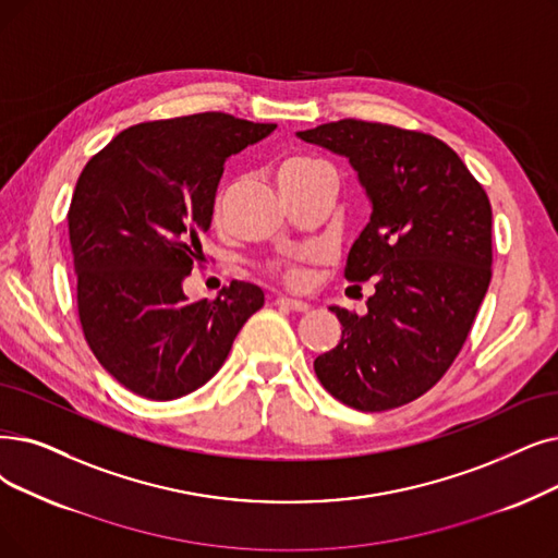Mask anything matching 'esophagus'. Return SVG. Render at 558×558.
Masks as SVG:
<instances>
[{
    "label": "esophagus",
    "mask_w": 558,
    "mask_h": 558,
    "mask_svg": "<svg viewBox=\"0 0 558 558\" xmlns=\"http://www.w3.org/2000/svg\"><path fill=\"white\" fill-rule=\"evenodd\" d=\"M276 305L282 307V310H292V312H307L310 305L305 301H299V299H289V296H278L276 299Z\"/></svg>",
    "instance_id": "1"
}]
</instances>
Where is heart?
<instances>
[{
	"mask_svg": "<svg viewBox=\"0 0 558 558\" xmlns=\"http://www.w3.org/2000/svg\"><path fill=\"white\" fill-rule=\"evenodd\" d=\"M317 166H324V163L317 161V159H312V157H303V155L287 157L278 166V182L289 180V178H296V175H303V173L312 171V168H317ZM284 278L289 282H301L303 280V271L299 269L296 264H289V266H284Z\"/></svg>",
	"mask_w": 558,
	"mask_h": 558,
	"instance_id": "b5f03b06",
	"label": "heart"
}]
</instances>
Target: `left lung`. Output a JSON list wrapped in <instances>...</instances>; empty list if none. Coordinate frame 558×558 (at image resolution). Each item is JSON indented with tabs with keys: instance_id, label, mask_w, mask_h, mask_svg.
<instances>
[{
	"instance_id": "8db88e82",
	"label": "left lung",
	"mask_w": 558,
	"mask_h": 558,
	"mask_svg": "<svg viewBox=\"0 0 558 558\" xmlns=\"http://www.w3.org/2000/svg\"><path fill=\"white\" fill-rule=\"evenodd\" d=\"M296 136L349 159L372 205L344 276L374 278L376 292L360 317L328 307L342 339L314 374L355 410L403 405L451 367L488 292L490 201L449 145L422 132L349 118Z\"/></svg>"
}]
</instances>
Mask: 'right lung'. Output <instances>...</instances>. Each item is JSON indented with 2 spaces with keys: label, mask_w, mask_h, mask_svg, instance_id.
<instances>
[{
  "label": "right lung",
  "mask_w": 558,
  "mask_h": 558,
  "mask_svg": "<svg viewBox=\"0 0 558 558\" xmlns=\"http://www.w3.org/2000/svg\"><path fill=\"white\" fill-rule=\"evenodd\" d=\"M278 125L209 111L120 132L82 171L68 211L77 305L100 365L138 397L203 387L264 305L232 280L191 303L184 280L203 253L223 163Z\"/></svg>",
  "instance_id": "right-lung-1"
}]
</instances>
